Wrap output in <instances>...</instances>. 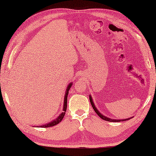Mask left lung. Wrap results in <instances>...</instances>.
<instances>
[{"label":"left lung","mask_w":156,"mask_h":156,"mask_svg":"<svg viewBox=\"0 0 156 156\" xmlns=\"http://www.w3.org/2000/svg\"><path fill=\"white\" fill-rule=\"evenodd\" d=\"M89 100H90V103H91V106H92L94 110L95 111V112L97 113V114L98 115V116H99L101 119H103V120H105V121H111V122H119V121H127V120H129V119H124V120H123H123H114V119L107 118V117L104 116H103V115H102V114H100V113L99 112V111H98V110L97 109V108L95 107L94 104V102L92 101V99H91V96H89Z\"/></svg>","instance_id":"obj_1"}]
</instances>
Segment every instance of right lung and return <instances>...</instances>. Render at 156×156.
Listing matches in <instances>:
<instances>
[{
  "instance_id": "1",
  "label": "right lung",
  "mask_w": 156,
  "mask_h": 156,
  "mask_svg": "<svg viewBox=\"0 0 156 156\" xmlns=\"http://www.w3.org/2000/svg\"><path fill=\"white\" fill-rule=\"evenodd\" d=\"M72 84H69L68 85V87H67V91H66V94H65V101H64V106H63V112L62 113V114L59 115V116L57 117V119H55L52 122L48 123V124H44L43 126H41L43 128H48V127H52V126H54L58 124L59 122H61L64 116H65V112L66 110H67V95H68V93H69V89L71 88V86H72Z\"/></svg>"
}]
</instances>
